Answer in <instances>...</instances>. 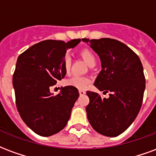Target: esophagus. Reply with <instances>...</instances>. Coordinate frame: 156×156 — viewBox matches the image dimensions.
I'll use <instances>...</instances> for the list:
<instances>
[{"mask_svg": "<svg viewBox=\"0 0 156 156\" xmlns=\"http://www.w3.org/2000/svg\"><path fill=\"white\" fill-rule=\"evenodd\" d=\"M79 93H80V95H85V94H86V91H85V90H80Z\"/></svg>", "mask_w": 156, "mask_h": 156, "instance_id": "obj_1", "label": "esophagus"}]
</instances>
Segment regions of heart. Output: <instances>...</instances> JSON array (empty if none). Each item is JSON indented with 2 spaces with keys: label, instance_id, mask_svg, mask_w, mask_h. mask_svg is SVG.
Returning a JSON list of instances; mask_svg holds the SVG:
<instances>
[{
  "label": "heart",
  "instance_id": "heart-1",
  "mask_svg": "<svg viewBox=\"0 0 156 156\" xmlns=\"http://www.w3.org/2000/svg\"><path fill=\"white\" fill-rule=\"evenodd\" d=\"M80 56L84 59V61H86L87 65L90 66L92 65H95L96 62V58H95V55L92 53L88 49H84L81 50L80 52ZM63 67L66 71V73L69 74L71 68V58L69 55H66L63 60ZM90 82V78L86 76H75L71 77L70 79L67 80L66 81V86H73L75 88L79 90L85 89L87 85Z\"/></svg>",
  "mask_w": 156,
  "mask_h": 156
}]
</instances>
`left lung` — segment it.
I'll use <instances>...</instances> for the list:
<instances>
[{"instance_id":"1","label":"left lung","mask_w":156,"mask_h":156,"mask_svg":"<svg viewBox=\"0 0 156 156\" xmlns=\"http://www.w3.org/2000/svg\"><path fill=\"white\" fill-rule=\"evenodd\" d=\"M82 41L97 53L102 70L95 80L109 98L87 91V118L92 128L103 136L115 137L123 133L137 116L141 107L145 78L137 55L122 42L111 38Z\"/></svg>"}]
</instances>
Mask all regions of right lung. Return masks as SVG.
<instances>
[{
	"label": "right lung",
	"instance_id": "add662e5",
	"mask_svg": "<svg viewBox=\"0 0 156 156\" xmlns=\"http://www.w3.org/2000/svg\"><path fill=\"white\" fill-rule=\"evenodd\" d=\"M80 39L46 40L33 45L19 55L13 75L16 105L21 119L34 132L50 136L64 129L79 97L73 86L61 87L56 95L50 88L63 79V60L66 50L74 48Z\"/></svg>",
	"mask_w": 156,
	"mask_h": 156
}]
</instances>
